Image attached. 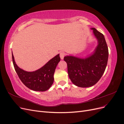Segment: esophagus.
I'll use <instances>...</instances> for the list:
<instances>
[{"mask_svg": "<svg viewBox=\"0 0 124 124\" xmlns=\"http://www.w3.org/2000/svg\"><path fill=\"white\" fill-rule=\"evenodd\" d=\"M65 55V54L64 52H61V53H60V54H59V56H60V57H61V58L62 59H63V57H64Z\"/></svg>", "mask_w": 124, "mask_h": 124, "instance_id": "obj_1", "label": "esophagus"}]
</instances>
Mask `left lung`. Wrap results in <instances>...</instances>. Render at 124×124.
I'll return each mask as SVG.
<instances>
[{
	"label": "left lung",
	"mask_w": 124,
	"mask_h": 124,
	"mask_svg": "<svg viewBox=\"0 0 124 124\" xmlns=\"http://www.w3.org/2000/svg\"><path fill=\"white\" fill-rule=\"evenodd\" d=\"M92 29L98 41L93 54L84 59L71 56H65L63 59L67 63L70 79L81 87L96 84L102 76L108 63V51L104 35L95 28Z\"/></svg>",
	"instance_id": "1"
}]
</instances>
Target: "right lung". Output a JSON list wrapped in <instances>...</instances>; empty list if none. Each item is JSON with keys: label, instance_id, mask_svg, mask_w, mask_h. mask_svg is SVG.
I'll list each match as a JSON object with an SVG mask.
<instances>
[{"label": "right lung", "instance_id": "add662e5", "mask_svg": "<svg viewBox=\"0 0 124 124\" xmlns=\"http://www.w3.org/2000/svg\"><path fill=\"white\" fill-rule=\"evenodd\" d=\"M12 61L17 74L26 87L35 91L44 92L48 89L54 82V73L61 58L58 54L48 61L42 68L33 72H27L18 67L14 61L13 54Z\"/></svg>", "mask_w": 124, "mask_h": 124}]
</instances>
